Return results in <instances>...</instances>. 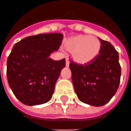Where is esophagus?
<instances>
[{"mask_svg": "<svg viewBox=\"0 0 131 131\" xmlns=\"http://www.w3.org/2000/svg\"><path fill=\"white\" fill-rule=\"evenodd\" d=\"M69 64H70V61L68 60V59H66V67H68V66H69Z\"/></svg>", "mask_w": 131, "mask_h": 131, "instance_id": "esophagus-1", "label": "esophagus"}]
</instances>
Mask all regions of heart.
Instances as JSON below:
<instances>
[{"label": "heart", "instance_id": "heart-1", "mask_svg": "<svg viewBox=\"0 0 131 131\" xmlns=\"http://www.w3.org/2000/svg\"><path fill=\"white\" fill-rule=\"evenodd\" d=\"M65 48L71 52L75 61L86 63L95 59L101 50V43L93 36L79 35L68 39L65 43Z\"/></svg>", "mask_w": 131, "mask_h": 131}]
</instances>
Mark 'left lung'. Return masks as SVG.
I'll use <instances>...</instances> for the list:
<instances>
[{
    "label": "left lung",
    "instance_id": "obj_1",
    "mask_svg": "<svg viewBox=\"0 0 131 131\" xmlns=\"http://www.w3.org/2000/svg\"><path fill=\"white\" fill-rule=\"evenodd\" d=\"M98 39L101 50L95 59L84 64L70 60L69 65L78 98L93 106H102L111 101L118 88L121 74L118 53L109 42Z\"/></svg>",
    "mask_w": 131,
    "mask_h": 131
}]
</instances>
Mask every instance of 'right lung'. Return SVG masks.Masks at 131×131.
<instances>
[{
	"label": "right lung",
	"instance_id": "1",
	"mask_svg": "<svg viewBox=\"0 0 131 131\" xmlns=\"http://www.w3.org/2000/svg\"><path fill=\"white\" fill-rule=\"evenodd\" d=\"M61 33H43L26 37L16 43L7 60V79L13 94L27 105L49 101L55 84L66 66V59L49 56L61 45Z\"/></svg>",
	"mask_w": 131,
	"mask_h": 131
}]
</instances>
